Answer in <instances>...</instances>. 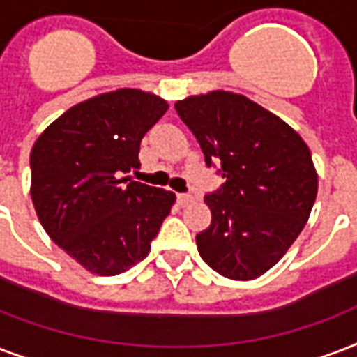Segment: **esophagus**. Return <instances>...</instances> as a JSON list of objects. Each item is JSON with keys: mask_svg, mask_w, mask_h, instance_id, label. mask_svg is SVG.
<instances>
[{"mask_svg": "<svg viewBox=\"0 0 357 357\" xmlns=\"http://www.w3.org/2000/svg\"><path fill=\"white\" fill-rule=\"evenodd\" d=\"M176 201H178V204H188L193 201V195H190V193H178Z\"/></svg>", "mask_w": 357, "mask_h": 357, "instance_id": "34e87169", "label": "esophagus"}]
</instances>
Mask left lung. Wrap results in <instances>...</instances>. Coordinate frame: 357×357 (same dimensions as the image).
<instances>
[{
  "label": "left lung",
  "mask_w": 357,
  "mask_h": 357,
  "mask_svg": "<svg viewBox=\"0 0 357 357\" xmlns=\"http://www.w3.org/2000/svg\"><path fill=\"white\" fill-rule=\"evenodd\" d=\"M175 109L225 178L204 195L212 222L195 236L199 255L223 278H259L307 223L319 190L311 151L283 119L238 93L188 96Z\"/></svg>",
  "instance_id": "obj_1"
}]
</instances>
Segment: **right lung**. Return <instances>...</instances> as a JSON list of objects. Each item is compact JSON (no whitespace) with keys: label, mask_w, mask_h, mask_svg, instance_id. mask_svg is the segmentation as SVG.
<instances>
[{"label":"right lung","mask_w":357,"mask_h":357,"mask_svg":"<svg viewBox=\"0 0 357 357\" xmlns=\"http://www.w3.org/2000/svg\"><path fill=\"white\" fill-rule=\"evenodd\" d=\"M169 104L154 93L117 89L57 117L31 149L38 222L61 250L96 275L145 259L175 193L121 176L139 167L143 135Z\"/></svg>","instance_id":"add662e5"}]
</instances>
